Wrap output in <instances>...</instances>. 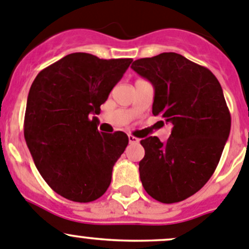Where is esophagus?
Returning <instances> with one entry per match:
<instances>
[{
  "mask_svg": "<svg viewBox=\"0 0 249 249\" xmlns=\"http://www.w3.org/2000/svg\"><path fill=\"white\" fill-rule=\"evenodd\" d=\"M139 139L135 138V136H132V135H129V142L130 143H138L139 142Z\"/></svg>",
  "mask_w": 249,
  "mask_h": 249,
  "instance_id": "1",
  "label": "esophagus"
}]
</instances>
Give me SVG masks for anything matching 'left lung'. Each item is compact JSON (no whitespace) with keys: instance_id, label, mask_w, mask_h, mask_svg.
<instances>
[{"instance_id":"left-lung-1","label":"left lung","mask_w":249,"mask_h":249,"mask_svg":"<svg viewBox=\"0 0 249 249\" xmlns=\"http://www.w3.org/2000/svg\"><path fill=\"white\" fill-rule=\"evenodd\" d=\"M131 69L155 88L152 114L172 124L171 136L141 140L143 188L157 201L178 203L206 184L224 151L231 115L220 82L206 67L176 53L139 59Z\"/></svg>"}]
</instances>
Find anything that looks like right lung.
Returning a JSON list of instances; mask_svg holds the SVG:
<instances>
[{"label":"right lung","instance_id":"add662e5","mask_svg":"<svg viewBox=\"0 0 249 249\" xmlns=\"http://www.w3.org/2000/svg\"><path fill=\"white\" fill-rule=\"evenodd\" d=\"M131 61L73 53L41 70L32 83L25 142L44 180L69 200H97L110 185L129 138L123 131H98V119L90 114L101 113Z\"/></svg>","mask_w":249,"mask_h":249}]
</instances>
